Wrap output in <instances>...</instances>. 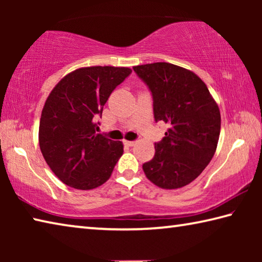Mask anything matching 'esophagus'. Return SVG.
<instances>
[{"mask_svg":"<svg viewBox=\"0 0 262 262\" xmlns=\"http://www.w3.org/2000/svg\"><path fill=\"white\" fill-rule=\"evenodd\" d=\"M123 143H125L127 147H133V145H134L136 142L135 141H127V140H125V141H123Z\"/></svg>","mask_w":262,"mask_h":262,"instance_id":"esophagus-1","label":"esophagus"}]
</instances>
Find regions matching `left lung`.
<instances>
[{
	"instance_id": "8db88e82",
	"label": "left lung",
	"mask_w": 262,
	"mask_h": 262,
	"mask_svg": "<svg viewBox=\"0 0 262 262\" xmlns=\"http://www.w3.org/2000/svg\"><path fill=\"white\" fill-rule=\"evenodd\" d=\"M152 96L155 121L168 125L143 164L147 178L165 189L196 179L211 161L221 132V114L200 77L166 62L133 67Z\"/></svg>"
}]
</instances>
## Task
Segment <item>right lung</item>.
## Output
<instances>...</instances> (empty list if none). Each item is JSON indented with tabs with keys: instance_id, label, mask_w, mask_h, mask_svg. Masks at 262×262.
I'll use <instances>...</instances> for the list:
<instances>
[{
	"instance_id": "right-lung-1",
	"label": "right lung",
	"mask_w": 262,
	"mask_h": 262,
	"mask_svg": "<svg viewBox=\"0 0 262 262\" xmlns=\"http://www.w3.org/2000/svg\"><path fill=\"white\" fill-rule=\"evenodd\" d=\"M132 74L125 67H88L56 84L42 108L39 145L62 183L76 189L103 185L123 152L120 141L97 134L110 95Z\"/></svg>"
}]
</instances>
